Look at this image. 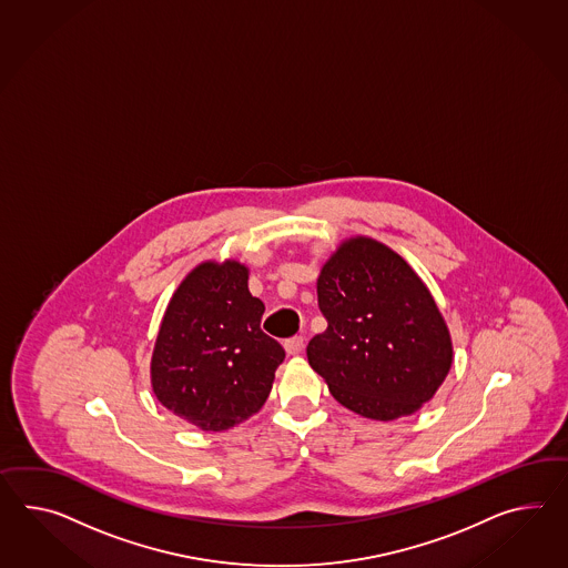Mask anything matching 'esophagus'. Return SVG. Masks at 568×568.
I'll list each match as a JSON object with an SVG mask.
<instances>
[{
	"label": "esophagus",
	"mask_w": 568,
	"mask_h": 568,
	"mask_svg": "<svg viewBox=\"0 0 568 568\" xmlns=\"http://www.w3.org/2000/svg\"><path fill=\"white\" fill-rule=\"evenodd\" d=\"M304 336H291L285 341V351L290 353V355H297V353H302L304 351Z\"/></svg>",
	"instance_id": "esophagus-1"
}]
</instances>
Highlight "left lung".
Here are the masks:
<instances>
[{"label":"left lung","mask_w":568,"mask_h":568,"mask_svg":"<svg viewBox=\"0 0 568 568\" xmlns=\"http://www.w3.org/2000/svg\"><path fill=\"white\" fill-rule=\"evenodd\" d=\"M318 305L328 328L307 361L336 400L367 418L413 415L452 367V341L435 300L396 252L353 237L324 264Z\"/></svg>","instance_id":"obj_1"}]
</instances>
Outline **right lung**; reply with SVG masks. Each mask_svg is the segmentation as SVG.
<instances>
[{
    "mask_svg": "<svg viewBox=\"0 0 568 568\" xmlns=\"http://www.w3.org/2000/svg\"><path fill=\"white\" fill-rule=\"evenodd\" d=\"M264 304L240 263H203L168 304L152 357L158 400L203 430L258 413L285 348L263 333Z\"/></svg>",
    "mask_w": 568,
    "mask_h": 568,
    "instance_id": "right-lung-1",
    "label": "right lung"
}]
</instances>
